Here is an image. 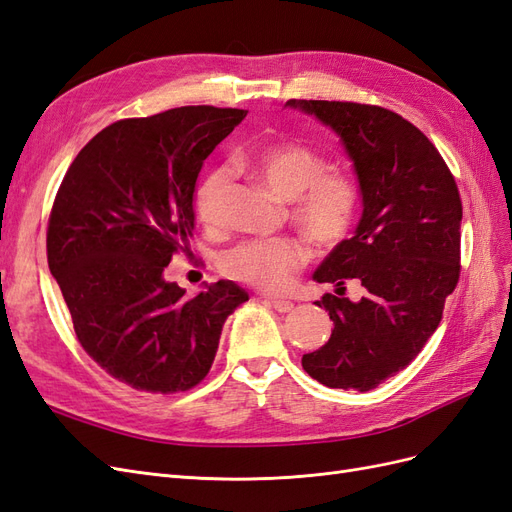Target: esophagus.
I'll use <instances>...</instances> for the list:
<instances>
[{
	"mask_svg": "<svg viewBox=\"0 0 512 512\" xmlns=\"http://www.w3.org/2000/svg\"><path fill=\"white\" fill-rule=\"evenodd\" d=\"M267 303L275 309V312H280V314H288V312H292V309H294V303L286 301V299H269Z\"/></svg>",
	"mask_w": 512,
	"mask_h": 512,
	"instance_id": "obj_1",
	"label": "esophagus"
}]
</instances>
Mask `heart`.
<instances>
[{
    "label": "heart",
    "instance_id": "obj_1",
    "mask_svg": "<svg viewBox=\"0 0 512 512\" xmlns=\"http://www.w3.org/2000/svg\"><path fill=\"white\" fill-rule=\"evenodd\" d=\"M277 196L292 203L290 215L309 239L335 245L346 237L356 215V183L344 170L327 168L318 151L299 143H277L241 162ZM230 173L215 168L196 190L198 220L209 228L224 224ZM307 260L299 239L245 241L222 258L226 275L262 290H286Z\"/></svg>",
    "mask_w": 512,
    "mask_h": 512
}]
</instances>
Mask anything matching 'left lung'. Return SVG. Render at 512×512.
I'll use <instances>...</instances> for the list:
<instances>
[{
    "label": "left lung",
    "instance_id": "1",
    "mask_svg": "<svg viewBox=\"0 0 512 512\" xmlns=\"http://www.w3.org/2000/svg\"><path fill=\"white\" fill-rule=\"evenodd\" d=\"M342 141L363 198L352 237L314 271L333 320L329 342L303 354V369L329 389L371 391L416 359L438 329L459 280L461 198L455 177L429 138L382 106L288 100ZM346 279L366 288L343 297Z\"/></svg>",
    "mask_w": 512,
    "mask_h": 512
}]
</instances>
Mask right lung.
Segmentation results:
<instances>
[{"label": "right lung", "mask_w": 512, "mask_h": 512, "mask_svg": "<svg viewBox=\"0 0 512 512\" xmlns=\"http://www.w3.org/2000/svg\"><path fill=\"white\" fill-rule=\"evenodd\" d=\"M245 115L181 106L121 119L91 138L59 185L46 232L51 275L85 352L136 391L196 386L226 318L247 301L230 280L188 299L164 277L190 247L200 168Z\"/></svg>", "instance_id": "right-lung-1"}]
</instances>
